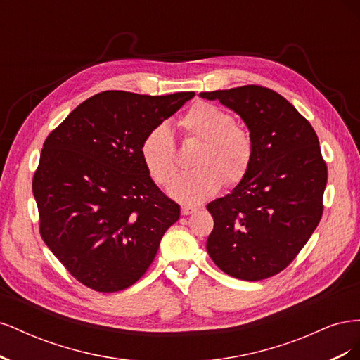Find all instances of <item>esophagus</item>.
Masks as SVG:
<instances>
[{"mask_svg": "<svg viewBox=\"0 0 360 360\" xmlns=\"http://www.w3.org/2000/svg\"><path fill=\"white\" fill-rule=\"evenodd\" d=\"M197 210H198V207H195V205H183V207H181V214L188 216V214L195 213Z\"/></svg>", "mask_w": 360, "mask_h": 360, "instance_id": "34e87169", "label": "esophagus"}]
</instances>
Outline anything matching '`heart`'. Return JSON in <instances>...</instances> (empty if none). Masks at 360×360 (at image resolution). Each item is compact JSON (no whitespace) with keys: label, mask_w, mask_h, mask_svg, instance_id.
Segmentation results:
<instances>
[{"label":"heart","mask_w":360,"mask_h":360,"mask_svg":"<svg viewBox=\"0 0 360 360\" xmlns=\"http://www.w3.org/2000/svg\"><path fill=\"white\" fill-rule=\"evenodd\" d=\"M186 138L200 141L192 171L180 174L168 188L169 197L183 204H200L222 188L240 183L254 158V139L234 117L212 102H197L180 122ZM141 158L156 183L167 184L177 171L176 146L165 124L153 127L141 144Z\"/></svg>","instance_id":"b5f03b06"}]
</instances>
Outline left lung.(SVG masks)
Listing matches in <instances>:
<instances>
[{
    "label": "left lung",
    "mask_w": 360,
    "mask_h": 360,
    "mask_svg": "<svg viewBox=\"0 0 360 360\" xmlns=\"http://www.w3.org/2000/svg\"><path fill=\"white\" fill-rule=\"evenodd\" d=\"M242 117L254 158L231 193L207 204L214 226L207 252L226 275L261 281L297 257L323 214L328 167L319 136L296 108L261 85L205 91Z\"/></svg>",
    "instance_id": "left-lung-1"
}]
</instances>
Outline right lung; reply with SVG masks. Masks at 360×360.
I'll use <instances>...</instances> for the list:
<instances>
[{"label": "right lung", "instance_id": "1", "mask_svg": "<svg viewBox=\"0 0 360 360\" xmlns=\"http://www.w3.org/2000/svg\"><path fill=\"white\" fill-rule=\"evenodd\" d=\"M193 96L103 91L48 135L32 177L40 236L85 287L134 285L179 221L180 205L151 180L141 144Z\"/></svg>", "mask_w": 360, "mask_h": 360}]
</instances>
